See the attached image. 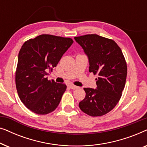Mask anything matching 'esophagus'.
Returning a JSON list of instances; mask_svg holds the SVG:
<instances>
[{
	"label": "esophagus",
	"mask_w": 147,
	"mask_h": 147,
	"mask_svg": "<svg viewBox=\"0 0 147 147\" xmlns=\"http://www.w3.org/2000/svg\"><path fill=\"white\" fill-rule=\"evenodd\" d=\"M69 86V88H71V89H72V90H76V89H77V88H78V86H74V85H73V84H70Z\"/></svg>",
	"instance_id": "obj_1"
}]
</instances>
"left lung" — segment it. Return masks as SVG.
<instances>
[{
    "mask_svg": "<svg viewBox=\"0 0 147 147\" xmlns=\"http://www.w3.org/2000/svg\"><path fill=\"white\" fill-rule=\"evenodd\" d=\"M74 39L87 55L89 71L98 75L96 89L84 88L86 97L79 107L91 116L104 115L118 104L125 86L127 66L122 50L113 40L95 34Z\"/></svg>",
    "mask_w": 147,
    "mask_h": 147,
    "instance_id": "left-lung-1",
    "label": "left lung"
}]
</instances>
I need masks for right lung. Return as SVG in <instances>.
Masks as SVG:
<instances>
[{
	"instance_id": "right-lung-1",
	"label": "right lung",
	"mask_w": 147,
	"mask_h": 147,
	"mask_svg": "<svg viewBox=\"0 0 147 147\" xmlns=\"http://www.w3.org/2000/svg\"><path fill=\"white\" fill-rule=\"evenodd\" d=\"M73 43L71 38L41 35L25 42L20 49L16 87L21 102L34 113L49 114L59 105L67 86L48 80L47 72Z\"/></svg>"
}]
</instances>
